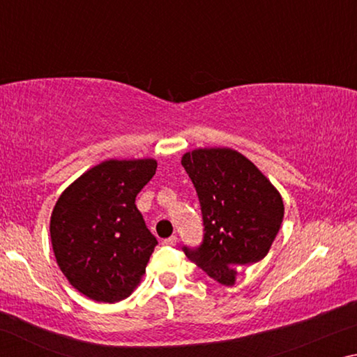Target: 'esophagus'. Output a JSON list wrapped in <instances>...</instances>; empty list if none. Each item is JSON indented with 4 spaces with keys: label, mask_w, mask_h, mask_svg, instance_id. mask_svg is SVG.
I'll return each mask as SVG.
<instances>
[{
    "label": "esophagus",
    "mask_w": 357,
    "mask_h": 357,
    "mask_svg": "<svg viewBox=\"0 0 357 357\" xmlns=\"http://www.w3.org/2000/svg\"><path fill=\"white\" fill-rule=\"evenodd\" d=\"M176 241H178V238H176V236H170V238H167V239L162 241V244L173 247V245H176Z\"/></svg>",
    "instance_id": "34e87169"
}]
</instances>
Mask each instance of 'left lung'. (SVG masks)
I'll list each match as a JSON object with an SVG mask.
<instances>
[{"label": "left lung", "instance_id": "8db88e82", "mask_svg": "<svg viewBox=\"0 0 357 357\" xmlns=\"http://www.w3.org/2000/svg\"><path fill=\"white\" fill-rule=\"evenodd\" d=\"M181 164L197 190L204 225L203 243L183 250L211 279L233 287L241 268L268 255L285 211L280 193L234 149H193Z\"/></svg>", "mask_w": 357, "mask_h": 357}]
</instances>
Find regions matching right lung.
Returning a JSON list of instances; mask_svg holds the SVG:
<instances>
[{
  "label": "right lung",
  "instance_id": "1",
  "mask_svg": "<svg viewBox=\"0 0 357 357\" xmlns=\"http://www.w3.org/2000/svg\"><path fill=\"white\" fill-rule=\"evenodd\" d=\"M154 159H110L75 179L53 208L50 238L66 279L86 298L123 301L146 271L157 239L135 198L155 174Z\"/></svg>",
  "mask_w": 357,
  "mask_h": 357
}]
</instances>
